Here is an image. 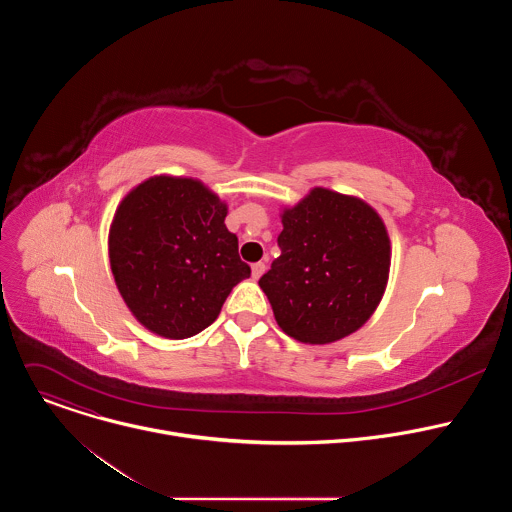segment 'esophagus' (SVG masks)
<instances>
[{
  "mask_svg": "<svg viewBox=\"0 0 512 512\" xmlns=\"http://www.w3.org/2000/svg\"><path fill=\"white\" fill-rule=\"evenodd\" d=\"M263 273H265V263H263V261L251 265V275H253V279H259Z\"/></svg>",
  "mask_w": 512,
  "mask_h": 512,
  "instance_id": "obj_1",
  "label": "esophagus"
}]
</instances>
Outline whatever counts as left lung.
Masks as SVG:
<instances>
[{"mask_svg": "<svg viewBox=\"0 0 512 512\" xmlns=\"http://www.w3.org/2000/svg\"><path fill=\"white\" fill-rule=\"evenodd\" d=\"M281 255L259 279L279 328L306 344L340 340L371 318L389 279L381 216L358 198L314 188L283 210Z\"/></svg>", "mask_w": 512, "mask_h": 512, "instance_id": "obj_1", "label": "left lung"}]
</instances>
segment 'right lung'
Here are the masks:
<instances>
[{"instance_id":"obj_1","label":"right lung","mask_w":512,"mask_h":512,"mask_svg":"<svg viewBox=\"0 0 512 512\" xmlns=\"http://www.w3.org/2000/svg\"><path fill=\"white\" fill-rule=\"evenodd\" d=\"M225 216L227 204L192 178L156 176L121 200L109 259L119 294L145 328L190 338L251 275Z\"/></svg>"}]
</instances>
